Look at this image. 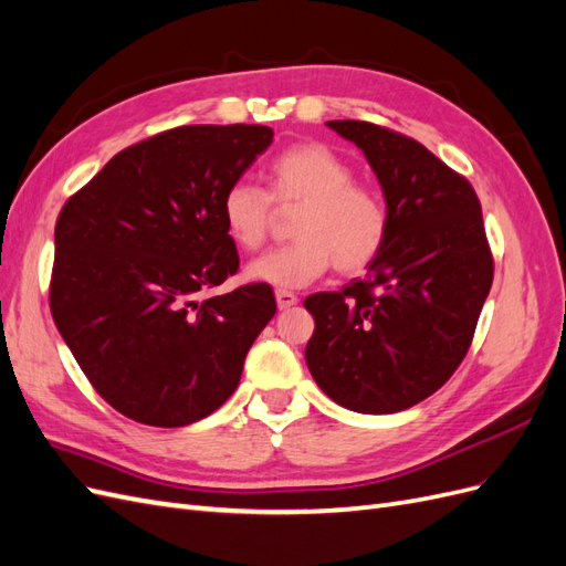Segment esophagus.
<instances>
[{"instance_id":"esophagus-1","label":"esophagus","mask_w":566,"mask_h":566,"mask_svg":"<svg viewBox=\"0 0 566 566\" xmlns=\"http://www.w3.org/2000/svg\"><path fill=\"white\" fill-rule=\"evenodd\" d=\"M276 304H279L281 312H285L293 304H297V295L290 293V290H276Z\"/></svg>"}]
</instances>
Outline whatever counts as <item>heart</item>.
Returning a JSON list of instances; mask_svg holds the SVG:
<instances>
[{"mask_svg":"<svg viewBox=\"0 0 566 566\" xmlns=\"http://www.w3.org/2000/svg\"><path fill=\"white\" fill-rule=\"evenodd\" d=\"M354 167L331 146L295 144L266 167L264 188L250 181L231 184L221 198L231 241L256 250L273 219V205L297 210L295 243L271 250L248 266V279L279 290L304 287L335 262L342 273H358L375 262L387 243L389 208L378 188L354 181Z\"/></svg>","mask_w":566,"mask_h":566,"instance_id":"heart-1","label":"heart"}]
</instances>
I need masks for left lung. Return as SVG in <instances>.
<instances>
[{
    "label": "left lung",
    "mask_w": 566,
    "mask_h": 566,
    "mask_svg": "<svg viewBox=\"0 0 566 566\" xmlns=\"http://www.w3.org/2000/svg\"><path fill=\"white\" fill-rule=\"evenodd\" d=\"M364 150L382 186L389 233L364 279L304 300L306 366L356 413H399L434 394L465 358L493 283L482 205L416 139L361 119L325 123Z\"/></svg>",
    "instance_id": "left-lung-1"
}]
</instances>
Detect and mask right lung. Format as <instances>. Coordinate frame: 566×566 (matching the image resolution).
<instances>
[{"label": "right lung", "mask_w": 566, "mask_h": 566, "mask_svg": "<svg viewBox=\"0 0 566 566\" xmlns=\"http://www.w3.org/2000/svg\"><path fill=\"white\" fill-rule=\"evenodd\" d=\"M264 125H184L134 144L67 198L49 304L94 389L153 427L208 418L276 314L266 283L198 300L238 271L224 191L271 146Z\"/></svg>", "instance_id": "add662e5"}]
</instances>
